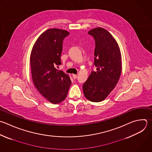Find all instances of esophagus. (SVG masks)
Returning a JSON list of instances; mask_svg holds the SVG:
<instances>
[{
  "label": "esophagus",
  "mask_w": 152,
  "mask_h": 152,
  "mask_svg": "<svg viewBox=\"0 0 152 152\" xmlns=\"http://www.w3.org/2000/svg\"><path fill=\"white\" fill-rule=\"evenodd\" d=\"M72 77H73V78H74V79H75V78H77V75L76 74H72Z\"/></svg>",
  "instance_id": "esophagus-1"
}]
</instances>
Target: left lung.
Instances as JSON below:
<instances>
[{"mask_svg": "<svg viewBox=\"0 0 152 152\" xmlns=\"http://www.w3.org/2000/svg\"><path fill=\"white\" fill-rule=\"evenodd\" d=\"M95 40L94 65L92 71L83 86L85 97L93 102L104 100L115 87L121 71L122 61L119 47L106 30L97 27L88 31Z\"/></svg>", "mask_w": 152, "mask_h": 152, "instance_id": "8db88e82", "label": "left lung"}]
</instances>
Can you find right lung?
<instances>
[{
  "label": "right lung",
  "instance_id": "1",
  "mask_svg": "<svg viewBox=\"0 0 152 152\" xmlns=\"http://www.w3.org/2000/svg\"><path fill=\"white\" fill-rule=\"evenodd\" d=\"M69 34L64 30L49 29L39 37L31 52L33 83L39 93L53 104L65 100L71 84L69 75L56 68L61 64L63 40Z\"/></svg>",
  "mask_w": 152,
  "mask_h": 152
}]
</instances>
